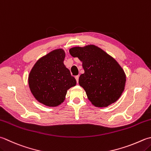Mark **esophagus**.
<instances>
[{
  "label": "esophagus",
  "instance_id": "34e87169",
  "mask_svg": "<svg viewBox=\"0 0 151 151\" xmlns=\"http://www.w3.org/2000/svg\"><path fill=\"white\" fill-rule=\"evenodd\" d=\"M75 78H76V82H77V83H78V79H79V76L78 75V76H75Z\"/></svg>",
  "mask_w": 151,
  "mask_h": 151
}]
</instances>
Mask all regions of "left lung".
Segmentation results:
<instances>
[{"instance_id": "obj_1", "label": "left lung", "mask_w": 151, "mask_h": 151, "mask_svg": "<svg viewBox=\"0 0 151 151\" xmlns=\"http://www.w3.org/2000/svg\"><path fill=\"white\" fill-rule=\"evenodd\" d=\"M69 52L82 61L84 73L78 82L94 106L107 107L119 98L124 89L126 75L114 58L94 45L75 47Z\"/></svg>"}]
</instances>
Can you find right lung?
Masks as SVG:
<instances>
[{
  "instance_id": "add662e5",
  "label": "right lung",
  "mask_w": 151,
  "mask_h": 151,
  "mask_svg": "<svg viewBox=\"0 0 151 151\" xmlns=\"http://www.w3.org/2000/svg\"><path fill=\"white\" fill-rule=\"evenodd\" d=\"M65 52L58 49L38 60L29 76V85L37 101L55 107L64 101L67 90L75 86L76 79L63 63Z\"/></svg>"
}]
</instances>
